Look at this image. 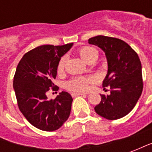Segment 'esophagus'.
Instances as JSON below:
<instances>
[{
  "mask_svg": "<svg viewBox=\"0 0 152 152\" xmlns=\"http://www.w3.org/2000/svg\"><path fill=\"white\" fill-rule=\"evenodd\" d=\"M82 95H85V94H83V93H72V97H77V96Z\"/></svg>",
  "mask_w": 152,
  "mask_h": 152,
  "instance_id": "esophagus-1",
  "label": "esophagus"
}]
</instances>
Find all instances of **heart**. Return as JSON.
Returning a JSON list of instances; mask_svg holds the SVG:
<instances>
[{
    "label": "heart",
    "mask_w": 152,
    "mask_h": 152,
    "mask_svg": "<svg viewBox=\"0 0 152 152\" xmlns=\"http://www.w3.org/2000/svg\"><path fill=\"white\" fill-rule=\"evenodd\" d=\"M77 53L79 56L87 63L95 62L98 57L99 52L95 48L91 46H83L80 48ZM66 63V58H62L58 62L57 66L58 73H62L64 71V66ZM92 78H86V77H78L71 80L66 84V87L74 92H85L89 89V83L92 82Z\"/></svg>",
    "instance_id": "heart-1"
}]
</instances>
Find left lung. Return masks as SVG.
Masks as SVG:
<instances>
[{"label": "left lung", "instance_id": "left-lung-1", "mask_svg": "<svg viewBox=\"0 0 152 152\" xmlns=\"http://www.w3.org/2000/svg\"><path fill=\"white\" fill-rule=\"evenodd\" d=\"M89 44L99 47L105 53L107 73L102 87L110 86L109 95H101L95 112L107 120L124 117L133 110L140 98L143 83L142 64L137 53L126 42L117 38L97 36Z\"/></svg>", "mask_w": 152, "mask_h": 152}]
</instances>
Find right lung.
<instances>
[{"instance_id": "obj_1", "label": "right lung", "mask_w": 152, "mask_h": 152, "mask_svg": "<svg viewBox=\"0 0 152 152\" xmlns=\"http://www.w3.org/2000/svg\"><path fill=\"white\" fill-rule=\"evenodd\" d=\"M72 45H40L25 53L17 66L13 85L18 108L28 122L40 130H57L69 117L72 96L63 91L49 100L46 93L51 87L56 89L53 80L56 78L57 66Z\"/></svg>"}]
</instances>
